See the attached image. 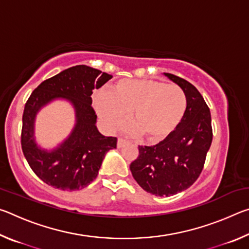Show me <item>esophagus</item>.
<instances>
[{
  "instance_id": "34e87169",
  "label": "esophagus",
  "mask_w": 249,
  "mask_h": 249,
  "mask_svg": "<svg viewBox=\"0 0 249 249\" xmlns=\"http://www.w3.org/2000/svg\"><path fill=\"white\" fill-rule=\"evenodd\" d=\"M127 141L126 140H124V138H122V137H119V140H117V147H119V148H121V147H123L124 145H126L127 144Z\"/></svg>"
}]
</instances>
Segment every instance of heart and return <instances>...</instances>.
Masks as SVG:
<instances>
[{"label": "heart", "mask_w": 249, "mask_h": 249, "mask_svg": "<svg viewBox=\"0 0 249 249\" xmlns=\"http://www.w3.org/2000/svg\"><path fill=\"white\" fill-rule=\"evenodd\" d=\"M94 107L108 127L115 128L133 109V121L142 137L160 142L175 132L188 107L185 92L176 84L153 79L120 80L113 91L94 94Z\"/></svg>", "instance_id": "heart-1"}]
</instances>
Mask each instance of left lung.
Here are the masks:
<instances>
[{
    "label": "left lung",
    "mask_w": 249,
    "mask_h": 249,
    "mask_svg": "<svg viewBox=\"0 0 249 249\" xmlns=\"http://www.w3.org/2000/svg\"><path fill=\"white\" fill-rule=\"evenodd\" d=\"M165 75L185 92L187 112L166 140L155 146H138V157L129 166L137 183L157 196L177 195L196 182L213 138L210 108L203 96L187 80Z\"/></svg>",
    "instance_id": "8db88e82"
}]
</instances>
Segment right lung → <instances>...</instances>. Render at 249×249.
Returning a JSON list of instances; mask_svg holds the SVG:
<instances>
[{
  "label": "right lung",
  "mask_w": 249,
  "mask_h": 249,
  "mask_svg": "<svg viewBox=\"0 0 249 249\" xmlns=\"http://www.w3.org/2000/svg\"><path fill=\"white\" fill-rule=\"evenodd\" d=\"M112 78L91 67L79 65L41 82L32 92L23 113L20 135L23 154L29 167L45 183L64 191H77L89 185L109 149L116 148V137H105L96 128V114L91 95ZM56 98L74 105L76 125L70 137L56 150L39 149L33 138L36 112Z\"/></svg>",
  "instance_id": "right-lung-1"
}]
</instances>
